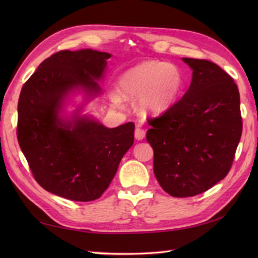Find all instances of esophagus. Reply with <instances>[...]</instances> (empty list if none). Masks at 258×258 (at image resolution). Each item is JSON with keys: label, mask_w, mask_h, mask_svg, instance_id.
<instances>
[{"label": "esophagus", "mask_w": 258, "mask_h": 258, "mask_svg": "<svg viewBox=\"0 0 258 258\" xmlns=\"http://www.w3.org/2000/svg\"><path fill=\"white\" fill-rule=\"evenodd\" d=\"M134 135H135V139L138 140V141L144 140V138H145V131L142 130V128H136Z\"/></svg>", "instance_id": "1"}]
</instances>
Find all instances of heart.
I'll use <instances>...</instances> for the list:
<instances>
[{
	"mask_svg": "<svg viewBox=\"0 0 258 258\" xmlns=\"http://www.w3.org/2000/svg\"><path fill=\"white\" fill-rule=\"evenodd\" d=\"M183 75L174 64L144 61L126 70L117 79L116 92L111 95L114 105L123 98H136L141 112L160 115L171 108L183 89Z\"/></svg>",
	"mask_w": 258,
	"mask_h": 258,
	"instance_id": "heart-1",
	"label": "heart"
}]
</instances>
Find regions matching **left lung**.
I'll return each instance as SVG.
<instances>
[{"mask_svg": "<svg viewBox=\"0 0 258 258\" xmlns=\"http://www.w3.org/2000/svg\"><path fill=\"white\" fill-rule=\"evenodd\" d=\"M191 82L180 100L150 118L146 140L154 151V174L174 197H190L226 176L242 136L239 92L215 63L183 57Z\"/></svg>", "mask_w": 258, "mask_h": 258, "instance_id": "left-lung-1", "label": "left lung"}]
</instances>
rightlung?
I'll return each mask as SVG.
<instances>
[{
	"label": "right lung",
	"mask_w": 258,
	"mask_h": 258,
	"mask_svg": "<svg viewBox=\"0 0 258 258\" xmlns=\"http://www.w3.org/2000/svg\"><path fill=\"white\" fill-rule=\"evenodd\" d=\"M112 54L91 48L61 51L38 65L18 104V140L36 182L64 199H100L134 143V123L108 128L90 114ZM84 102L71 113L68 103Z\"/></svg>",
	"instance_id": "right-lung-1"
}]
</instances>
